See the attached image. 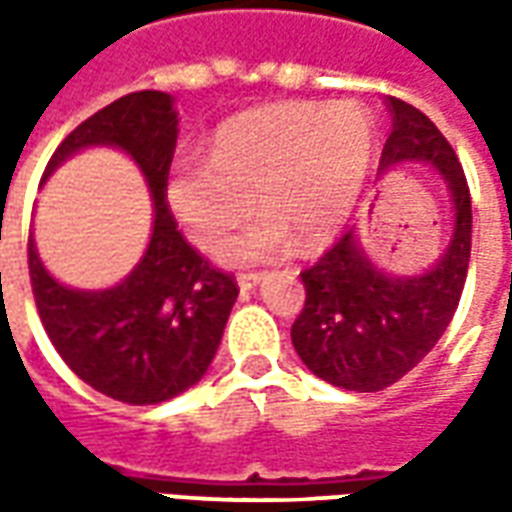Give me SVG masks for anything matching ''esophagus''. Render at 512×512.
Returning a JSON list of instances; mask_svg holds the SVG:
<instances>
[{
  "instance_id": "obj_1",
  "label": "esophagus",
  "mask_w": 512,
  "mask_h": 512,
  "mask_svg": "<svg viewBox=\"0 0 512 512\" xmlns=\"http://www.w3.org/2000/svg\"><path fill=\"white\" fill-rule=\"evenodd\" d=\"M260 279H263L260 274H238V279H235V282H238V288L246 293V290H255L257 285H260Z\"/></svg>"
}]
</instances>
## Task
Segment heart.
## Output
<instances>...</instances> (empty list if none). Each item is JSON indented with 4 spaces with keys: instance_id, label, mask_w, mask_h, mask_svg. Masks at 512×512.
Returning <instances> with one entry per match:
<instances>
[{
    "instance_id": "obj_1",
    "label": "heart",
    "mask_w": 512,
    "mask_h": 512,
    "mask_svg": "<svg viewBox=\"0 0 512 512\" xmlns=\"http://www.w3.org/2000/svg\"><path fill=\"white\" fill-rule=\"evenodd\" d=\"M376 150L362 104L285 101L224 120L208 158L183 156L167 172L169 211L202 249H216L249 211L257 219L219 249V263L255 266L332 238L359 200Z\"/></svg>"
}]
</instances>
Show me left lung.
I'll return each instance as SVG.
<instances>
[{"label":"left lung","mask_w":512,"mask_h":512,"mask_svg":"<svg viewBox=\"0 0 512 512\" xmlns=\"http://www.w3.org/2000/svg\"><path fill=\"white\" fill-rule=\"evenodd\" d=\"M392 134L381 172L428 164L450 194L452 233L441 257L419 274L378 266L351 227L301 274L307 301L290 337L312 376L348 392H378L430 354L461 301L472 255V197L450 142L417 106L386 98Z\"/></svg>","instance_id":"left-lung-1"}]
</instances>
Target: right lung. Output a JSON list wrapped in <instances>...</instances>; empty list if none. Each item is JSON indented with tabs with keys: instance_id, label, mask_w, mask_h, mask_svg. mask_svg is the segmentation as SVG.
<instances>
[{
	"instance_id": "1",
	"label": "right lung",
	"mask_w": 512,
	"mask_h": 512,
	"mask_svg": "<svg viewBox=\"0 0 512 512\" xmlns=\"http://www.w3.org/2000/svg\"><path fill=\"white\" fill-rule=\"evenodd\" d=\"M175 142V98L142 90L84 120L46 167L43 183L90 147H115L139 167L153 200V224L139 263L117 285H65L43 266L29 235L32 293L57 354L84 384L131 406H156L197 384L238 299L233 277L208 266L172 222L164 183Z\"/></svg>"
}]
</instances>
